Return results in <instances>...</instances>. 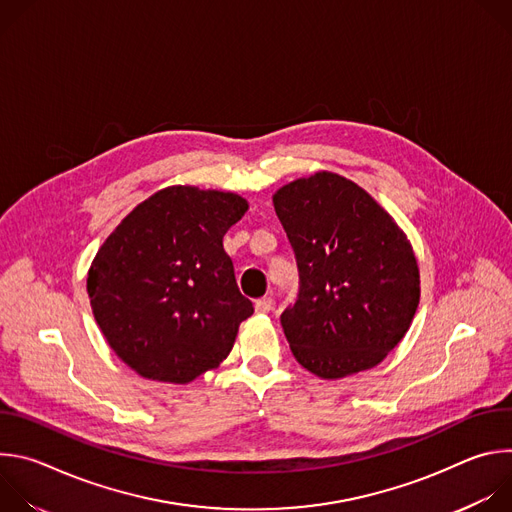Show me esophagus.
<instances>
[{"instance_id": "esophagus-1", "label": "esophagus", "mask_w": 512, "mask_h": 512, "mask_svg": "<svg viewBox=\"0 0 512 512\" xmlns=\"http://www.w3.org/2000/svg\"><path fill=\"white\" fill-rule=\"evenodd\" d=\"M271 308H273V300H271L269 296H265V298H259V300L255 302V310H257L259 314H267Z\"/></svg>"}]
</instances>
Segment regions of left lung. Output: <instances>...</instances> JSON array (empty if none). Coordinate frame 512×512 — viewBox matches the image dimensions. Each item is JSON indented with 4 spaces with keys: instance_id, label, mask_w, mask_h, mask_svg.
Listing matches in <instances>:
<instances>
[{
    "instance_id": "left-lung-1",
    "label": "left lung",
    "mask_w": 512,
    "mask_h": 512,
    "mask_svg": "<svg viewBox=\"0 0 512 512\" xmlns=\"http://www.w3.org/2000/svg\"><path fill=\"white\" fill-rule=\"evenodd\" d=\"M273 204L300 273L298 300L281 314L296 360L322 379L377 367L419 304L407 237L371 194L332 172L279 188Z\"/></svg>"
}]
</instances>
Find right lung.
<instances>
[{
  "instance_id": "add662e5",
  "label": "right lung",
  "mask_w": 512,
  "mask_h": 512,
  "mask_svg": "<svg viewBox=\"0 0 512 512\" xmlns=\"http://www.w3.org/2000/svg\"><path fill=\"white\" fill-rule=\"evenodd\" d=\"M245 210L233 192L170 186L135 206L99 249L87 277L91 308L141 377L184 385L229 356L253 314L223 247Z\"/></svg>"
}]
</instances>
